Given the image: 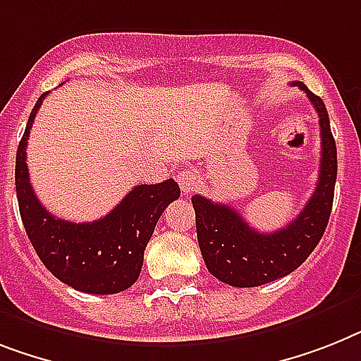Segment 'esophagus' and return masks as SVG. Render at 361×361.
Returning a JSON list of instances; mask_svg holds the SVG:
<instances>
[{"mask_svg": "<svg viewBox=\"0 0 361 361\" xmlns=\"http://www.w3.org/2000/svg\"><path fill=\"white\" fill-rule=\"evenodd\" d=\"M177 183L183 190V195H190L192 192H195V188L199 186V177L195 173V169L192 168H183L177 173Z\"/></svg>", "mask_w": 361, "mask_h": 361, "instance_id": "obj_1", "label": "esophagus"}]
</instances>
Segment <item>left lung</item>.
I'll list each match as a JSON object with an SVG mask.
<instances>
[{
  "label": "left lung",
  "instance_id": "left-lung-1",
  "mask_svg": "<svg viewBox=\"0 0 361 361\" xmlns=\"http://www.w3.org/2000/svg\"><path fill=\"white\" fill-rule=\"evenodd\" d=\"M305 90L319 116L321 168L315 192L286 228L258 232L228 204L193 195L195 227L201 255L208 271L217 281L234 288H255L290 275L312 255L329 223L338 177V151L330 130L326 106L300 80L293 82Z\"/></svg>",
  "mask_w": 361,
  "mask_h": 361
}]
</instances>
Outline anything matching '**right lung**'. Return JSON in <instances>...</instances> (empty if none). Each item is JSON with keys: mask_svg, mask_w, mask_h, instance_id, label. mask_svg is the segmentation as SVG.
Here are the masks:
<instances>
[{"mask_svg": "<svg viewBox=\"0 0 361 361\" xmlns=\"http://www.w3.org/2000/svg\"><path fill=\"white\" fill-rule=\"evenodd\" d=\"M31 110L16 151V195L20 216L42 264L64 284L82 293L112 295L138 281L144 251L168 204L180 197L173 178L134 186L112 212L97 221L71 223L42 207L29 180L27 140L42 101Z\"/></svg>", "mask_w": 361, "mask_h": 361, "instance_id": "obj_1", "label": "right lung"}]
</instances>
